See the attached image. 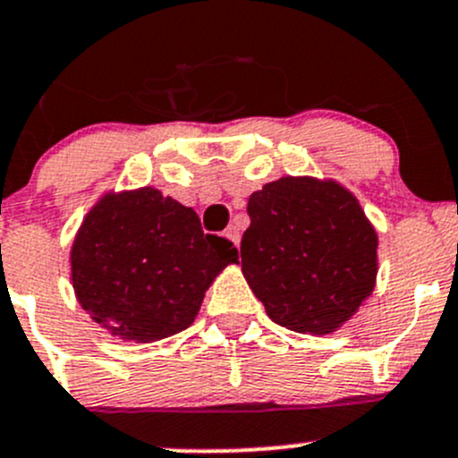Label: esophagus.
Wrapping results in <instances>:
<instances>
[{"label": "esophagus", "instance_id": "1", "mask_svg": "<svg viewBox=\"0 0 458 458\" xmlns=\"http://www.w3.org/2000/svg\"><path fill=\"white\" fill-rule=\"evenodd\" d=\"M225 238L231 240V242H233L235 247H238V244H240V233H238V229H235V227H229L227 231H225Z\"/></svg>", "mask_w": 458, "mask_h": 458}]
</instances>
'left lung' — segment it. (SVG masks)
<instances>
[{
  "label": "left lung",
  "mask_w": 458,
  "mask_h": 458,
  "mask_svg": "<svg viewBox=\"0 0 458 458\" xmlns=\"http://www.w3.org/2000/svg\"><path fill=\"white\" fill-rule=\"evenodd\" d=\"M247 211L242 275L277 326L326 336L371 297L377 233L345 185L288 174L253 191Z\"/></svg>",
  "instance_id": "left-lung-1"
}]
</instances>
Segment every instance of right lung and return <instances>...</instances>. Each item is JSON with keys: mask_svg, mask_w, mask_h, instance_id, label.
I'll return each instance as SVG.
<instances>
[{"mask_svg": "<svg viewBox=\"0 0 458 458\" xmlns=\"http://www.w3.org/2000/svg\"><path fill=\"white\" fill-rule=\"evenodd\" d=\"M238 249L205 235L196 211L159 190H109L70 249L76 301L124 343H155L194 323L205 293Z\"/></svg>", "mask_w": 458, "mask_h": 458, "instance_id": "1", "label": "right lung"}]
</instances>
